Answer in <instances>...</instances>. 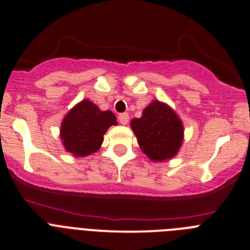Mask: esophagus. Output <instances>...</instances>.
<instances>
[{
  "mask_svg": "<svg viewBox=\"0 0 250 250\" xmlns=\"http://www.w3.org/2000/svg\"><path fill=\"white\" fill-rule=\"evenodd\" d=\"M118 121H120L121 125H128V122H129V115L128 113H120L118 115Z\"/></svg>",
  "mask_w": 250,
  "mask_h": 250,
  "instance_id": "34e87169",
  "label": "esophagus"
}]
</instances>
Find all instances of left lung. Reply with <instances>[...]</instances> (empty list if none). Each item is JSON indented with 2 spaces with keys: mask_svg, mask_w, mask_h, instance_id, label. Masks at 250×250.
<instances>
[{
  "mask_svg": "<svg viewBox=\"0 0 250 250\" xmlns=\"http://www.w3.org/2000/svg\"><path fill=\"white\" fill-rule=\"evenodd\" d=\"M130 127L141 151L155 162L173 158L184 140V125L179 116L158 100L145 107L140 118L130 121Z\"/></svg>",
  "mask_w": 250,
  "mask_h": 250,
  "instance_id": "1",
  "label": "left lung"
}]
</instances>
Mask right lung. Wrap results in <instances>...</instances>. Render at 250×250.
Returning a JSON list of instances; mask_svg holds the SVG:
<instances>
[{
  "label": "right lung",
  "mask_w": 250,
  "mask_h": 250,
  "mask_svg": "<svg viewBox=\"0 0 250 250\" xmlns=\"http://www.w3.org/2000/svg\"><path fill=\"white\" fill-rule=\"evenodd\" d=\"M116 125L111 111H102L90 100H82L62 120L60 138L67 152L84 157L99 150L106 130Z\"/></svg>",
  "instance_id": "1"
}]
</instances>
